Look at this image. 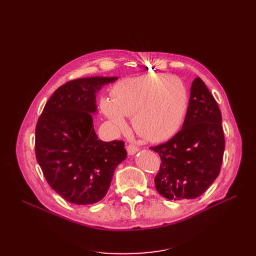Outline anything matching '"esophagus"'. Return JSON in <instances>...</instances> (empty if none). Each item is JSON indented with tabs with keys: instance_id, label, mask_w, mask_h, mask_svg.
I'll return each instance as SVG.
<instances>
[{
	"instance_id": "esophagus-1",
	"label": "esophagus",
	"mask_w": 256,
	"mask_h": 256,
	"mask_svg": "<svg viewBox=\"0 0 256 256\" xmlns=\"http://www.w3.org/2000/svg\"><path fill=\"white\" fill-rule=\"evenodd\" d=\"M127 152L129 154H134L136 152H138V147L134 144H129L127 146Z\"/></svg>"
}]
</instances>
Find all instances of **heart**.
Instances as JSON below:
<instances>
[{"instance_id": "heart-1", "label": "heart", "mask_w": 256, "mask_h": 256, "mask_svg": "<svg viewBox=\"0 0 256 256\" xmlns=\"http://www.w3.org/2000/svg\"><path fill=\"white\" fill-rule=\"evenodd\" d=\"M112 99L100 102L102 112L124 128V116H134L136 132L152 142L164 141L180 129L188 106V92L175 76L145 74L122 80L113 88Z\"/></svg>"}]
</instances>
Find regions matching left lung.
Here are the masks:
<instances>
[{
  "label": "left lung",
  "mask_w": 256,
  "mask_h": 256,
  "mask_svg": "<svg viewBox=\"0 0 256 256\" xmlns=\"http://www.w3.org/2000/svg\"><path fill=\"white\" fill-rule=\"evenodd\" d=\"M224 147L219 106L198 76L191 85L182 130L168 142L150 147L161 159L154 177L157 191L174 200L202 196L220 173Z\"/></svg>",
  "instance_id": "obj_1"
}]
</instances>
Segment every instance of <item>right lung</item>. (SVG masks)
Instances as JSON below:
<instances>
[{
	"label": "right lung",
	"mask_w": 256,
	"mask_h": 256,
	"mask_svg": "<svg viewBox=\"0 0 256 256\" xmlns=\"http://www.w3.org/2000/svg\"><path fill=\"white\" fill-rule=\"evenodd\" d=\"M118 76H90L60 86L46 104L35 129V152L46 180L67 202L102 200L116 166L127 158L122 141L104 142L92 125L96 92Z\"/></svg>",
	"instance_id": "right-lung-1"
}]
</instances>
